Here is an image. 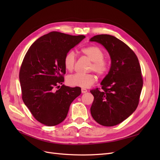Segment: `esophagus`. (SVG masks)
Segmentation results:
<instances>
[{
	"instance_id": "1",
	"label": "esophagus",
	"mask_w": 160,
	"mask_h": 160,
	"mask_svg": "<svg viewBox=\"0 0 160 160\" xmlns=\"http://www.w3.org/2000/svg\"><path fill=\"white\" fill-rule=\"evenodd\" d=\"M81 92H82V93H87V92H88V90H87L85 88H82L81 89Z\"/></svg>"
}]
</instances>
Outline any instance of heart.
Listing matches in <instances>:
<instances>
[{
  "label": "heart",
  "instance_id": "heart-1",
  "mask_svg": "<svg viewBox=\"0 0 160 160\" xmlns=\"http://www.w3.org/2000/svg\"><path fill=\"white\" fill-rule=\"evenodd\" d=\"M81 52L92 61L89 71H93L99 77H103L108 74L110 65L109 61L103 58L105 52L101 47L96 45L88 46L82 49ZM63 61L65 69L69 71H72L74 69L76 62L75 53L72 51L67 52ZM96 79V77L93 74L76 73L67 77V81L71 86L87 88L93 85Z\"/></svg>",
  "mask_w": 160,
  "mask_h": 160
}]
</instances>
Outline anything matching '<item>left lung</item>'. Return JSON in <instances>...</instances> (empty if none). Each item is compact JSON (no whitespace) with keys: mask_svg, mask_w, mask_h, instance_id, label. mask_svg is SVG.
Returning a JSON list of instances; mask_svg holds the SVG:
<instances>
[{"mask_svg":"<svg viewBox=\"0 0 160 160\" xmlns=\"http://www.w3.org/2000/svg\"><path fill=\"white\" fill-rule=\"evenodd\" d=\"M90 41L102 45L111 57L108 74L101 88L90 91L94 97L91 113L95 122L111 127L122 123L138 108L143 87L141 67L135 52L123 41L109 35H98Z\"/></svg>","mask_w":160,"mask_h":160,"instance_id":"obj_1","label":"left lung"}]
</instances>
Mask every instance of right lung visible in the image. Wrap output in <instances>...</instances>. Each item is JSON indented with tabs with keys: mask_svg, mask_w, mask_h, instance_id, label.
Masks as SVG:
<instances>
[{
	"mask_svg": "<svg viewBox=\"0 0 160 160\" xmlns=\"http://www.w3.org/2000/svg\"><path fill=\"white\" fill-rule=\"evenodd\" d=\"M85 37L52 31L38 38L27 51L19 72L22 99L38 122L47 126L61 123L80 95L79 87L60 85L66 72L65 55Z\"/></svg>",
	"mask_w": 160,
	"mask_h": 160,
	"instance_id": "add662e5",
	"label": "right lung"
}]
</instances>
